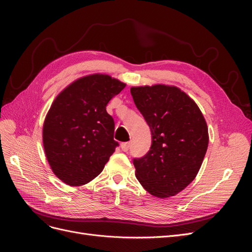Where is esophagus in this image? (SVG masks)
Segmentation results:
<instances>
[{"label":"esophagus","instance_id":"1","mask_svg":"<svg viewBox=\"0 0 252 252\" xmlns=\"http://www.w3.org/2000/svg\"><path fill=\"white\" fill-rule=\"evenodd\" d=\"M129 147H130V143H129V142H125V143L121 144V148L123 151H128Z\"/></svg>","mask_w":252,"mask_h":252}]
</instances>
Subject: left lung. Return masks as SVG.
<instances>
[{"mask_svg":"<svg viewBox=\"0 0 252 252\" xmlns=\"http://www.w3.org/2000/svg\"><path fill=\"white\" fill-rule=\"evenodd\" d=\"M130 93L152 134L148 154L135 158V177L158 199L177 195L199 172L209 143L199 106L177 86H133Z\"/></svg>","mask_w":252,"mask_h":252,"instance_id":"1","label":"left lung"}]
</instances>
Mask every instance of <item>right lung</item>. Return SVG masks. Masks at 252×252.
I'll return each instance as SVG.
<instances>
[{"label": "right lung", "mask_w": 252, "mask_h": 252, "mask_svg": "<svg viewBox=\"0 0 252 252\" xmlns=\"http://www.w3.org/2000/svg\"><path fill=\"white\" fill-rule=\"evenodd\" d=\"M125 86L108 74H88L53 100L43 124V146L52 172L65 184L93 181L116 150L114 121L106 106Z\"/></svg>", "instance_id": "add662e5"}]
</instances>
